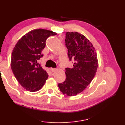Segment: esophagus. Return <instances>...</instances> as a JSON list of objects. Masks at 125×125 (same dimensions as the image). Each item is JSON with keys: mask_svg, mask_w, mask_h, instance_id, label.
Wrapping results in <instances>:
<instances>
[{"mask_svg": "<svg viewBox=\"0 0 125 125\" xmlns=\"http://www.w3.org/2000/svg\"><path fill=\"white\" fill-rule=\"evenodd\" d=\"M50 70L52 72H53L56 71L57 70V69H56V68H51Z\"/></svg>", "mask_w": 125, "mask_h": 125, "instance_id": "esophagus-1", "label": "esophagus"}]
</instances>
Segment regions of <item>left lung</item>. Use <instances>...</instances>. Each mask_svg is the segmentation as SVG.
<instances>
[{
    "label": "left lung",
    "mask_w": 125,
    "mask_h": 125,
    "mask_svg": "<svg viewBox=\"0 0 125 125\" xmlns=\"http://www.w3.org/2000/svg\"><path fill=\"white\" fill-rule=\"evenodd\" d=\"M65 46L69 60H74L73 68H66V78L58 87L63 94L75 96L83 92L96 73L98 60L95 48L85 36L77 32L65 33Z\"/></svg>",
    "instance_id": "obj_1"
}]
</instances>
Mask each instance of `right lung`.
<instances>
[{
	"mask_svg": "<svg viewBox=\"0 0 125 125\" xmlns=\"http://www.w3.org/2000/svg\"><path fill=\"white\" fill-rule=\"evenodd\" d=\"M57 34L48 30L37 29L27 32L17 42L11 57V70L23 88L30 92L41 89L48 74L37 62L48 37Z\"/></svg>",
	"mask_w": 125,
	"mask_h": 125,
	"instance_id": "1",
	"label": "right lung"
}]
</instances>
